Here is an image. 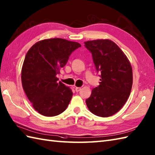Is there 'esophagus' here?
Wrapping results in <instances>:
<instances>
[{"instance_id": "obj_1", "label": "esophagus", "mask_w": 155, "mask_h": 155, "mask_svg": "<svg viewBox=\"0 0 155 155\" xmlns=\"http://www.w3.org/2000/svg\"><path fill=\"white\" fill-rule=\"evenodd\" d=\"M81 90V88H80V87H76V88H75V91H76L77 92L80 91Z\"/></svg>"}]
</instances>
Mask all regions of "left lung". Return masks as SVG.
I'll return each mask as SVG.
<instances>
[{
  "mask_svg": "<svg viewBox=\"0 0 155 155\" xmlns=\"http://www.w3.org/2000/svg\"><path fill=\"white\" fill-rule=\"evenodd\" d=\"M92 55L97 72L101 73L98 87L92 89L86 104L97 116H113L124 106L130 95L133 71L127 56L110 39L84 42Z\"/></svg>",
  "mask_w": 155,
  "mask_h": 155,
  "instance_id": "obj_1",
  "label": "left lung"
}]
</instances>
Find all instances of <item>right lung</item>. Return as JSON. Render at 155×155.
<instances>
[{"instance_id":"1","label":"right lung","mask_w":155,"mask_h":155,"mask_svg":"<svg viewBox=\"0 0 155 155\" xmlns=\"http://www.w3.org/2000/svg\"><path fill=\"white\" fill-rule=\"evenodd\" d=\"M81 45L62 38L39 41L25 57L21 79L24 91L32 106L48 117L58 116L67 109L73 92L57 74L67 63L71 54Z\"/></svg>"}]
</instances>
